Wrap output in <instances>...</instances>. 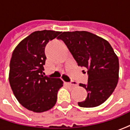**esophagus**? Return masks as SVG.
I'll return each mask as SVG.
<instances>
[{"instance_id": "1", "label": "esophagus", "mask_w": 130, "mask_h": 130, "mask_svg": "<svg viewBox=\"0 0 130 130\" xmlns=\"http://www.w3.org/2000/svg\"><path fill=\"white\" fill-rule=\"evenodd\" d=\"M68 85H70V86H77V83L75 82H70V83H68Z\"/></svg>"}]
</instances>
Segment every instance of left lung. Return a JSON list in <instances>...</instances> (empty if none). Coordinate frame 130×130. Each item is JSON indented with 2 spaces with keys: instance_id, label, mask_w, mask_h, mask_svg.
Returning <instances> with one entry per match:
<instances>
[{
  "instance_id": "left-lung-1",
  "label": "left lung",
  "mask_w": 130,
  "mask_h": 130,
  "mask_svg": "<svg viewBox=\"0 0 130 130\" xmlns=\"http://www.w3.org/2000/svg\"><path fill=\"white\" fill-rule=\"evenodd\" d=\"M70 50L78 65L88 70L86 99L81 107H95L111 96L119 79V61L108 41L88 31L63 32L58 37Z\"/></svg>"
}]
</instances>
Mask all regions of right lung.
<instances>
[{
    "mask_svg": "<svg viewBox=\"0 0 130 130\" xmlns=\"http://www.w3.org/2000/svg\"><path fill=\"white\" fill-rule=\"evenodd\" d=\"M60 33L47 30L35 31L21 40L12 53L9 72L11 88L19 102L35 113L46 111L54 106L58 91L63 86L60 79L42 74L46 45Z\"/></svg>",
    "mask_w": 130,
    "mask_h": 130,
    "instance_id": "obj_1",
    "label": "right lung"
}]
</instances>
